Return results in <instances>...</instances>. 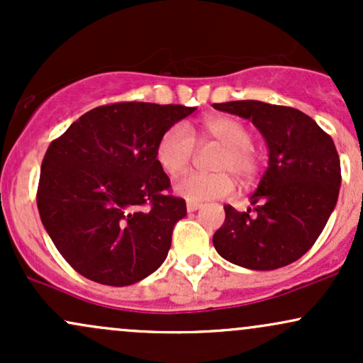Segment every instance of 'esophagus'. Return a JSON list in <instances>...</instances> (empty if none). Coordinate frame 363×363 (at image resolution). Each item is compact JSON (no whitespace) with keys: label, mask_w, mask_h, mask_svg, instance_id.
Instances as JSON below:
<instances>
[{"label":"esophagus","mask_w":363,"mask_h":363,"mask_svg":"<svg viewBox=\"0 0 363 363\" xmlns=\"http://www.w3.org/2000/svg\"><path fill=\"white\" fill-rule=\"evenodd\" d=\"M186 206H187V211H196V210H199V208H201V203L187 201V203H186Z\"/></svg>","instance_id":"obj_1"}]
</instances>
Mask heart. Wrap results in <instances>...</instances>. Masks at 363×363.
I'll return each instance as SVG.
<instances>
[{
    "instance_id": "obj_1",
    "label": "heart",
    "mask_w": 363,
    "mask_h": 363,
    "mask_svg": "<svg viewBox=\"0 0 363 363\" xmlns=\"http://www.w3.org/2000/svg\"><path fill=\"white\" fill-rule=\"evenodd\" d=\"M199 136L222 147L213 170L216 174H189L174 186L176 194L187 201H206L228 196L235 182H247L257 174L259 157L251 147V133L239 119L228 116H208L199 123ZM194 153V141L184 126H172L158 140L155 155L162 170L170 177L187 172Z\"/></svg>"
}]
</instances>
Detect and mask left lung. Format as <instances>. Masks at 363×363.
I'll list each match as a JSON object with an SVG mask.
<instances>
[{"instance_id":"1","label":"left lung","mask_w":363,"mask_h":363,"mask_svg":"<svg viewBox=\"0 0 363 363\" xmlns=\"http://www.w3.org/2000/svg\"><path fill=\"white\" fill-rule=\"evenodd\" d=\"M252 121L268 147V169L249 198L252 208H225L213 235L223 259L269 272L302 257L326 227L338 201L340 157L331 136L298 109L259 101L213 104Z\"/></svg>"}]
</instances>
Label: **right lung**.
Segmentation results:
<instances>
[{
	"mask_svg": "<svg viewBox=\"0 0 363 363\" xmlns=\"http://www.w3.org/2000/svg\"><path fill=\"white\" fill-rule=\"evenodd\" d=\"M196 107L121 102L95 107L49 145L37 208L69 266L91 281L126 286L157 272L186 201L165 194L158 140Z\"/></svg>",
	"mask_w": 363,
	"mask_h": 363,
	"instance_id": "1",
	"label": "right lung"
}]
</instances>
